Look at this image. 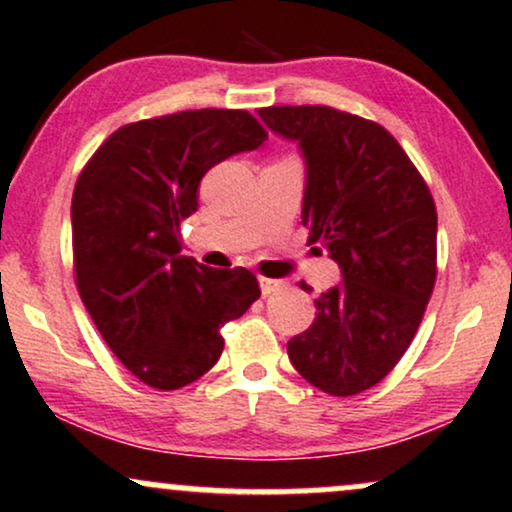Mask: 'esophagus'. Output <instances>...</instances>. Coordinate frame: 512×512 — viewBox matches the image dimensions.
Segmentation results:
<instances>
[{
  "mask_svg": "<svg viewBox=\"0 0 512 512\" xmlns=\"http://www.w3.org/2000/svg\"><path fill=\"white\" fill-rule=\"evenodd\" d=\"M261 294L263 296H268V294H273V292H277V289L282 287V280H270V277H261Z\"/></svg>",
  "mask_w": 512,
  "mask_h": 512,
  "instance_id": "esophagus-1",
  "label": "esophagus"
}]
</instances>
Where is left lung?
I'll use <instances>...</instances> for the list:
<instances>
[{
    "label": "left lung",
    "mask_w": 512,
    "mask_h": 512,
    "mask_svg": "<svg viewBox=\"0 0 512 512\" xmlns=\"http://www.w3.org/2000/svg\"><path fill=\"white\" fill-rule=\"evenodd\" d=\"M306 159L301 223L344 280L315 299V320L289 339L313 387L353 396L375 387L413 342L437 280V208L425 180L382 125L332 106L258 111Z\"/></svg>",
    "instance_id": "8db88e82"
}]
</instances>
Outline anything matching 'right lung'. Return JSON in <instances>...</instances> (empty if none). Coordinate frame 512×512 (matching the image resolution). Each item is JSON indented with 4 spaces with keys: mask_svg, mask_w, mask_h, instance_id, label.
<instances>
[{
    "mask_svg": "<svg viewBox=\"0 0 512 512\" xmlns=\"http://www.w3.org/2000/svg\"><path fill=\"white\" fill-rule=\"evenodd\" d=\"M268 132L239 109H199L123 125L73 189L75 285L104 342L137 380L170 391L223 353L220 327L261 296L246 268L180 256V223L216 163Z\"/></svg>",
    "mask_w": 512,
    "mask_h": 512,
    "instance_id": "1",
    "label": "right lung"
}]
</instances>
